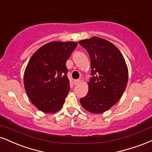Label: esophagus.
<instances>
[{
    "mask_svg": "<svg viewBox=\"0 0 152 152\" xmlns=\"http://www.w3.org/2000/svg\"><path fill=\"white\" fill-rule=\"evenodd\" d=\"M80 82V80H74V84L75 85H78Z\"/></svg>",
    "mask_w": 152,
    "mask_h": 152,
    "instance_id": "obj_1",
    "label": "esophagus"
}]
</instances>
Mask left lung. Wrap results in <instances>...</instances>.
I'll list each match as a JSON object with an SVG mask.
<instances>
[{
    "mask_svg": "<svg viewBox=\"0 0 152 152\" xmlns=\"http://www.w3.org/2000/svg\"><path fill=\"white\" fill-rule=\"evenodd\" d=\"M89 53L91 77L89 91L80 99L82 106L92 113H102L118 102L126 88L128 70L121 51L115 45L97 37L80 41Z\"/></svg>",
    "mask_w": 152,
    "mask_h": 152,
    "instance_id": "1",
    "label": "left lung"
}]
</instances>
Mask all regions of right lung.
Returning a JSON list of instances; mask_svg holds the SVG:
<instances>
[{
  "label": "right lung",
  "mask_w": 152,
  "mask_h": 152,
  "mask_svg": "<svg viewBox=\"0 0 152 152\" xmlns=\"http://www.w3.org/2000/svg\"><path fill=\"white\" fill-rule=\"evenodd\" d=\"M77 46L76 42H50L31 57L24 71V85L39 110L53 113L63 106L70 89L66 61Z\"/></svg>",
  "instance_id": "add662e5"
}]
</instances>
